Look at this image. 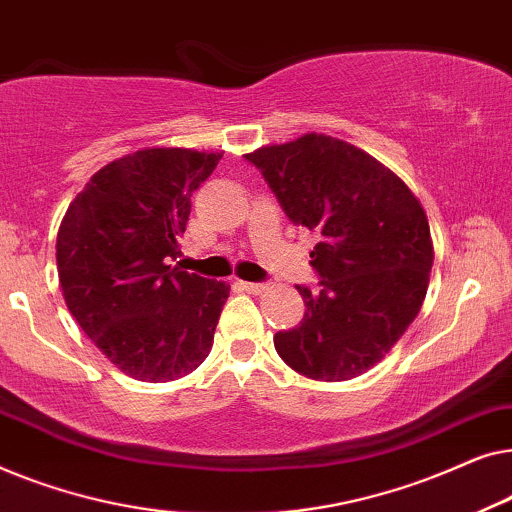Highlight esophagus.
Segmentation results:
<instances>
[{
	"label": "esophagus",
	"mask_w": 512,
	"mask_h": 512,
	"mask_svg": "<svg viewBox=\"0 0 512 512\" xmlns=\"http://www.w3.org/2000/svg\"><path fill=\"white\" fill-rule=\"evenodd\" d=\"M240 286L247 293H263L265 289H268V284H263V282H240Z\"/></svg>",
	"instance_id": "obj_1"
}]
</instances>
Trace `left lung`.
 <instances>
[{
	"instance_id": "obj_1",
	"label": "left lung",
	"mask_w": 512,
	"mask_h": 512,
	"mask_svg": "<svg viewBox=\"0 0 512 512\" xmlns=\"http://www.w3.org/2000/svg\"><path fill=\"white\" fill-rule=\"evenodd\" d=\"M296 226L319 242V289L296 286L303 321L275 335L286 366L340 382L373 368L415 321L429 289V221L410 188L366 151L326 135L244 156Z\"/></svg>"
}]
</instances>
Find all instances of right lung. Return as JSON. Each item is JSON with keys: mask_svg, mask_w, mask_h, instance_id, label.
<instances>
[{"mask_svg": "<svg viewBox=\"0 0 512 512\" xmlns=\"http://www.w3.org/2000/svg\"><path fill=\"white\" fill-rule=\"evenodd\" d=\"M221 156L130 153L95 172L60 223L55 258L69 312L135 380H177L212 349L230 286L172 263L181 254L191 195Z\"/></svg>", "mask_w": 512, "mask_h": 512, "instance_id": "obj_1", "label": "right lung"}]
</instances>
